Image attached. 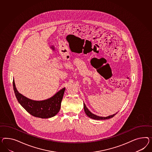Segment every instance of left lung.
Instances as JSON below:
<instances>
[{
  "label": "left lung",
  "mask_w": 152,
  "mask_h": 152,
  "mask_svg": "<svg viewBox=\"0 0 152 152\" xmlns=\"http://www.w3.org/2000/svg\"><path fill=\"white\" fill-rule=\"evenodd\" d=\"M83 106H84V107H84V110H85V113H86V114L87 115L88 117H89L91 118H92V119H97V120L109 119V118H111L115 116V114H116V113H115V114H114V115H109V116L106 117H99V116L96 115H94V114H93V113H92L90 111H89V110H88V108H87L85 103H83Z\"/></svg>",
  "instance_id": "1"
}]
</instances>
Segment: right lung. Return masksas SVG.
Listing matches in <instances>:
<instances>
[{"mask_svg":"<svg viewBox=\"0 0 152 152\" xmlns=\"http://www.w3.org/2000/svg\"><path fill=\"white\" fill-rule=\"evenodd\" d=\"M12 85L18 102L26 111L33 116L41 118H49L55 116L60 111L65 88L59 91L50 99L37 101L28 99L19 93L14 80Z\"/></svg>","mask_w":152,"mask_h":152,"instance_id":"1","label":"right lung"}]
</instances>
